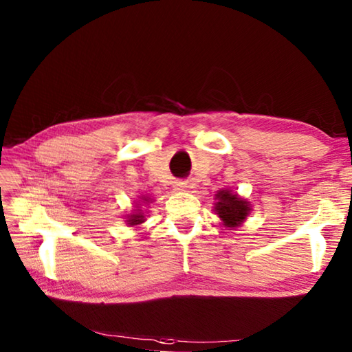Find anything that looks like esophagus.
Instances as JSON below:
<instances>
[{"label":"esophagus","instance_id":"esophagus-1","mask_svg":"<svg viewBox=\"0 0 352 352\" xmlns=\"http://www.w3.org/2000/svg\"><path fill=\"white\" fill-rule=\"evenodd\" d=\"M186 188H188V183L186 182H177L175 183V189L177 190H184Z\"/></svg>","mask_w":352,"mask_h":352}]
</instances>
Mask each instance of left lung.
Here are the masks:
<instances>
[{"instance_id": "left-lung-1", "label": "left lung", "mask_w": 352, "mask_h": 352, "mask_svg": "<svg viewBox=\"0 0 352 352\" xmlns=\"http://www.w3.org/2000/svg\"><path fill=\"white\" fill-rule=\"evenodd\" d=\"M216 200L214 211L228 228L239 226L252 211L248 201L245 199H241L237 194L231 192L230 189H220L216 194Z\"/></svg>"}]
</instances>
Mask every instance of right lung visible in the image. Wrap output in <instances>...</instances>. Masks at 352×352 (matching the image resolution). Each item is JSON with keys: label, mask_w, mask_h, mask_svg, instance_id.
Instances as JSON below:
<instances>
[{"label": "right lung", "mask_w": 352, "mask_h": 352, "mask_svg": "<svg viewBox=\"0 0 352 352\" xmlns=\"http://www.w3.org/2000/svg\"><path fill=\"white\" fill-rule=\"evenodd\" d=\"M142 201H140V204H151V197H147V195H141L140 197ZM126 222L129 223V226H135V225H140V223H142L144 222V214H142V211L141 210H135V212L133 214H129L127 216V220Z\"/></svg>", "instance_id": "obj_1"}]
</instances>
